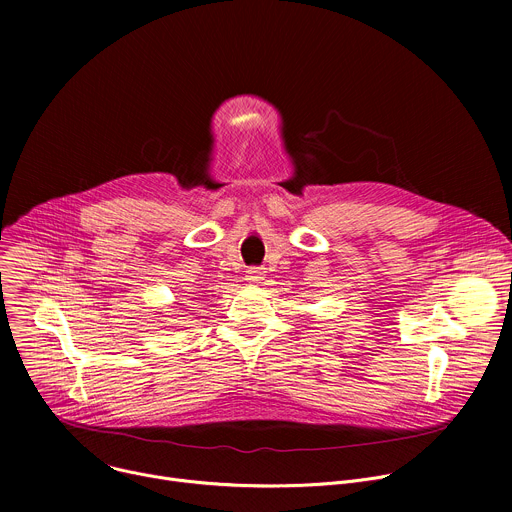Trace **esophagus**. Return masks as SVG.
<instances>
[{
  "instance_id": "obj_1",
  "label": "esophagus",
  "mask_w": 512,
  "mask_h": 512,
  "mask_svg": "<svg viewBox=\"0 0 512 512\" xmlns=\"http://www.w3.org/2000/svg\"><path fill=\"white\" fill-rule=\"evenodd\" d=\"M245 279L249 283H261L263 281V271L259 267H251V269L245 271Z\"/></svg>"
}]
</instances>
